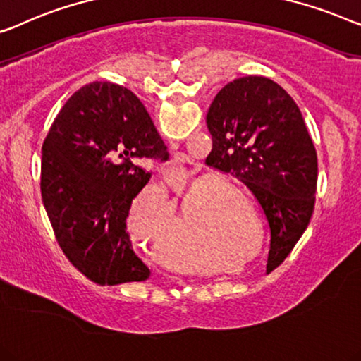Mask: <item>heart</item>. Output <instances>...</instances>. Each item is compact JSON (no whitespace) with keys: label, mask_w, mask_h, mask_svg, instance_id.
Returning a JSON list of instances; mask_svg holds the SVG:
<instances>
[{"label":"heart","mask_w":361,"mask_h":361,"mask_svg":"<svg viewBox=\"0 0 361 361\" xmlns=\"http://www.w3.org/2000/svg\"><path fill=\"white\" fill-rule=\"evenodd\" d=\"M168 187L179 190L185 208L184 236L187 241L205 238L213 249L223 254H236L239 260H247L259 252L262 245L257 219L252 215L247 198L238 190L221 192L203 180L179 185L168 179ZM229 202L238 213L229 219L226 215ZM177 212L168 193L161 192L154 197H140L128 212V228L140 243H158L171 226H174ZM195 271L234 270L236 262H218L200 252Z\"/></svg>","instance_id":"1"}]
</instances>
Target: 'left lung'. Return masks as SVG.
Returning <instances> with one entry per match:
<instances>
[{
	"label": "left lung",
	"instance_id": "8db88e82",
	"mask_svg": "<svg viewBox=\"0 0 361 361\" xmlns=\"http://www.w3.org/2000/svg\"><path fill=\"white\" fill-rule=\"evenodd\" d=\"M213 149L207 164L247 187L270 231L267 270L288 257L311 221L317 154L293 97L264 76L238 78L207 114Z\"/></svg>",
	"mask_w": 361,
	"mask_h": 361
}]
</instances>
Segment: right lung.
Wrapping results in <instances>:
<instances>
[{
	"mask_svg": "<svg viewBox=\"0 0 361 361\" xmlns=\"http://www.w3.org/2000/svg\"><path fill=\"white\" fill-rule=\"evenodd\" d=\"M145 159L166 163L168 146L142 101L112 82L73 94L42 146V202L56 241L97 285L145 281L151 274L125 221L151 179Z\"/></svg>",
	"mask_w": 361,
	"mask_h": 361,
	"instance_id": "obj_1",
	"label": "right lung"
}]
</instances>
